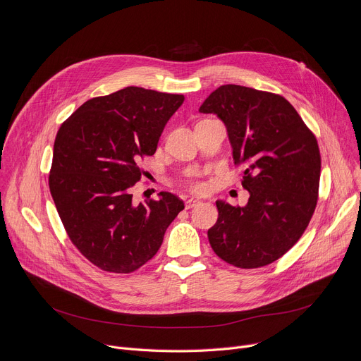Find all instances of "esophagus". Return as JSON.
Instances as JSON below:
<instances>
[{
    "label": "esophagus",
    "mask_w": 361,
    "mask_h": 361,
    "mask_svg": "<svg viewBox=\"0 0 361 361\" xmlns=\"http://www.w3.org/2000/svg\"><path fill=\"white\" fill-rule=\"evenodd\" d=\"M201 201L198 200V198H188L187 201H185V209H192V207H195V205H198Z\"/></svg>",
    "instance_id": "esophagus-1"
}]
</instances>
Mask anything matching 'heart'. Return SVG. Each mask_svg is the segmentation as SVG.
Listing matches in <instances>:
<instances>
[{
    "mask_svg": "<svg viewBox=\"0 0 361 361\" xmlns=\"http://www.w3.org/2000/svg\"><path fill=\"white\" fill-rule=\"evenodd\" d=\"M190 187H191L194 191H201V190L204 188V185H202L201 183H198V181H191V183H190Z\"/></svg>",
    "mask_w": 361,
    "mask_h": 361,
    "instance_id": "1",
    "label": "heart"
}]
</instances>
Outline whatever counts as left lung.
<instances>
[{"instance_id": "1", "label": "left lung", "mask_w": 361, "mask_h": 361, "mask_svg": "<svg viewBox=\"0 0 361 361\" xmlns=\"http://www.w3.org/2000/svg\"><path fill=\"white\" fill-rule=\"evenodd\" d=\"M200 113L226 126L233 160L244 166V207L217 200L209 241L221 260L257 269L279 260L301 237L316 210L322 159L314 134L290 102L273 92L227 84Z\"/></svg>"}]
</instances>
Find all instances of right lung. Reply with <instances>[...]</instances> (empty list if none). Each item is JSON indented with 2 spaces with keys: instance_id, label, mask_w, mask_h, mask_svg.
Listing matches in <instances>:
<instances>
[{
  "instance_id": "add662e5",
  "label": "right lung",
  "mask_w": 361,
  "mask_h": 361,
  "mask_svg": "<svg viewBox=\"0 0 361 361\" xmlns=\"http://www.w3.org/2000/svg\"><path fill=\"white\" fill-rule=\"evenodd\" d=\"M183 102L181 94L126 87L85 101L57 133L49 191L70 240L101 270L140 269L184 209L167 191L140 204L131 194L141 178L137 163L156 152Z\"/></svg>"
}]
</instances>
